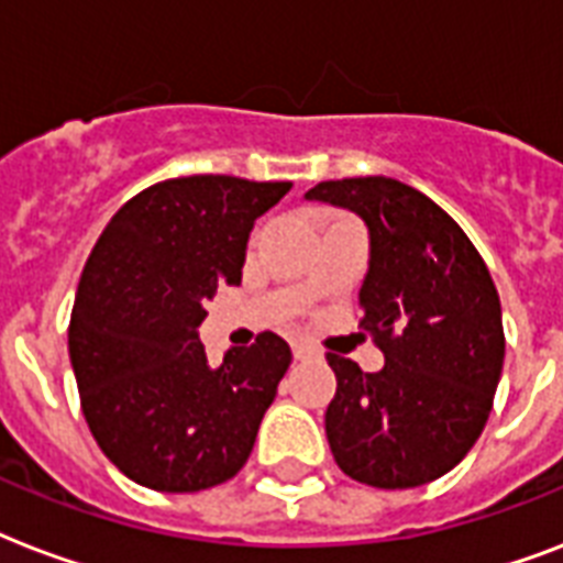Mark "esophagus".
<instances>
[{
  "label": "esophagus",
  "instance_id": "34e87169",
  "mask_svg": "<svg viewBox=\"0 0 563 563\" xmlns=\"http://www.w3.org/2000/svg\"><path fill=\"white\" fill-rule=\"evenodd\" d=\"M291 353H295V360H316L318 356L316 347L307 342H291Z\"/></svg>",
  "mask_w": 563,
  "mask_h": 563
}]
</instances>
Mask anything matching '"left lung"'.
<instances>
[{
  "instance_id": "8db88e82",
  "label": "left lung",
  "mask_w": 563,
  "mask_h": 563,
  "mask_svg": "<svg viewBox=\"0 0 563 563\" xmlns=\"http://www.w3.org/2000/svg\"><path fill=\"white\" fill-rule=\"evenodd\" d=\"M303 198L365 221L360 324L385 356L365 374L327 353L335 397L324 427L335 464L374 488L427 485L476 444L503 374V309L488 265L432 198L400 180H324Z\"/></svg>"
}]
</instances>
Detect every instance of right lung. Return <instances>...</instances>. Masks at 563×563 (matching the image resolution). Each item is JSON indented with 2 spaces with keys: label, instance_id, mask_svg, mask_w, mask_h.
Wrapping results in <instances>:
<instances>
[{
  "label": "right lung",
  "instance_id": "add662e5",
  "mask_svg": "<svg viewBox=\"0 0 563 563\" xmlns=\"http://www.w3.org/2000/svg\"><path fill=\"white\" fill-rule=\"evenodd\" d=\"M289 180L192 175L134 195L101 230L69 321L84 418L128 479L192 494L233 479L291 362L280 335L230 347L212 368L203 303L239 286L247 236Z\"/></svg>",
  "mask_w": 563,
  "mask_h": 563
}]
</instances>
